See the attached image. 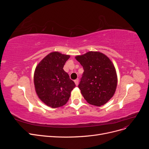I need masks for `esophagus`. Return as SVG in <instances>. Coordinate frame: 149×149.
<instances>
[{
  "instance_id": "esophagus-1",
  "label": "esophagus",
  "mask_w": 149,
  "mask_h": 149,
  "mask_svg": "<svg viewBox=\"0 0 149 149\" xmlns=\"http://www.w3.org/2000/svg\"><path fill=\"white\" fill-rule=\"evenodd\" d=\"M74 83H75V84L76 86L78 85V83H79V79H76L74 80Z\"/></svg>"
}]
</instances>
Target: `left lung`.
<instances>
[{"mask_svg":"<svg viewBox=\"0 0 149 149\" xmlns=\"http://www.w3.org/2000/svg\"><path fill=\"white\" fill-rule=\"evenodd\" d=\"M84 69L78 88L89 104L101 106L114 96L118 76L114 64L104 54L88 52L75 56Z\"/></svg>","mask_w":149,"mask_h":149,"instance_id":"1","label":"left lung"}]
</instances>
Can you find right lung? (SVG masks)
I'll return each instance as SVG.
<instances>
[{
	"instance_id": "obj_1",
	"label": "right lung",
	"mask_w": 149,
	"mask_h": 149,
	"mask_svg": "<svg viewBox=\"0 0 149 149\" xmlns=\"http://www.w3.org/2000/svg\"><path fill=\"white\" fill-rule=\"evenodd\" d=\"M70 57L53 52L42 60L35 68L33 81L36 93L45 104L50 107L66 104L76 86L63 69Z\"/></svg>"
}]
</instances>
